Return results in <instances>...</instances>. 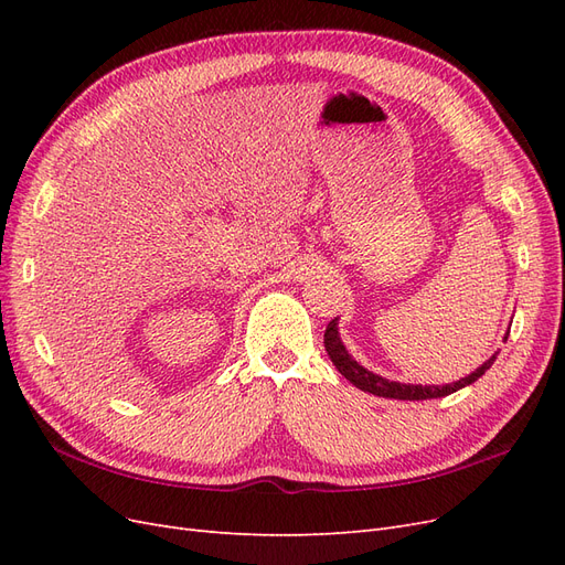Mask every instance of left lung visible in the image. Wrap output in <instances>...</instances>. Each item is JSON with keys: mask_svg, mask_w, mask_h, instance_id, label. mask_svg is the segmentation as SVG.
<instances>
[{"mask_svg": "<svg viewBox=\"0 0 565 565\" xmlns=\"http://www.w3.org/2000/svg\"><path fill=\"white\" fill-rule=\"evenodd\" d=\"M509 332L504 334L507 341ZM324 351H328L330 361L334 363V367L344 374V377L365 393H372V396H380V398H393V401H429V398H443V396H450V393L465 388L469 384H473L478 377H483V374L492 367L494 358H498V351H494L488 361L476 367L467 377H461L457 382L450 384H429V386H422V384H401V382H391L382 374H374L367 367H363L358 361H353V355L347 351L344 341L339 337V318L330 320L328 330H324Z\"/></svg>", "mask_w": 565, "mask_h": 565, "instance_id": "1", "label": "left lung"}]
</instances>
